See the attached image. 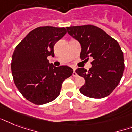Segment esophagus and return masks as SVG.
I'll list each match as a JSON object with an SVG mask.
<instances>
[{
  "instance_id": "34e87169",
  "label": "esophagus",
  "mask_w": 132,
  "mask_h": 132,
  "mask_svg": "<svg viewBox=\"0 0 132 132\" xmlns=\"http://www.w3.org/2000/svg\"><path fill=\"white\" fill-rule=\"evenodd\" d=\"M72 76L73 77H77V74L75 72V68H73V73H72Z\"/></svg>"
}]
</instances>
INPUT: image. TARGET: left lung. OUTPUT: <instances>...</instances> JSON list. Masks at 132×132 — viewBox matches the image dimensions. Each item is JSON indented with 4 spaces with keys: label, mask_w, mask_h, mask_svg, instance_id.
<instances>
[{
    "label": "left lung",
    "mask_w": 132,
    "mask_h": 132,
    "mask_svg": "<svg viewBox=\"0 0 132 132\" xmlns=\"http://www.w3.org/2000/svg\"><path fill=\"white\" fill-rule=\"evenodd\" d=\"M66 29L81 44V60L93 59L88 71L84 68L75 70L86 81L80 92L92 98L110 95L120 82L125 68L123 53L118 42L94 25L68 27Z\"/></svg>",
    "instance_id": "left-lung-1"
}]
</instances>
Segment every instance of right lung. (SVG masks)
I'll return each mask as SVG.
<instances>
[{
    "mask_svg": "<svg viewBox=\"0 0 132 132\" xmlns=\"http://www.w3.org/2000/svg\"><path fill=\"white\" fill-rule=\"evenodd\" d=\"M66 34L64 27H40L29 33L13 51L11 72L22 95L36 105L55 99L62 83L73 73L67 66L55 67L47 57L54 56V45Z\"/></svg>",
    "mask_w": 132,
    "mask_h": 132,
    "instance_id": "add662e5",
    "label": "right lung"
}]
</instances>
